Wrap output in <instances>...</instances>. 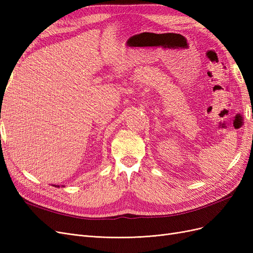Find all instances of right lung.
Wrapping results in <instances>:
<instances>
[{"label": "right lung", "mask_w": 253, "mask_h": 253, "mask_svg": "<svg viewBox=\"0 0 253 253\" xmlns=\"http://www.w3.org/2000/svg\"><path fill=\"white\" fill-rule=\"evenodd\" d=\"M55 187H59V186H55Z\"/></svg>", "instance_id": "right-lung-1"}]
</instances>
